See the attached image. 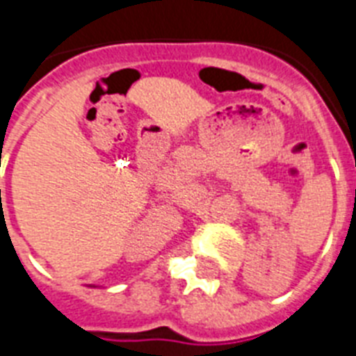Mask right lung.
<instances>
[{
	"mask_svg": "<svg viewBox=\"0 0 356 356\" xmlns=\"http://www.w3.org/2000/svg\"><path fill=\"white\" fill-rule=\"evenodd\" d=\"M88 286H90V288H97V286H96V284H88Z\"/></svg>",
	"mask_w": 356,
	"mask_h": 356,
	"instance_id": "add662e5",
	"label": "right lung"
}]
</instances>
